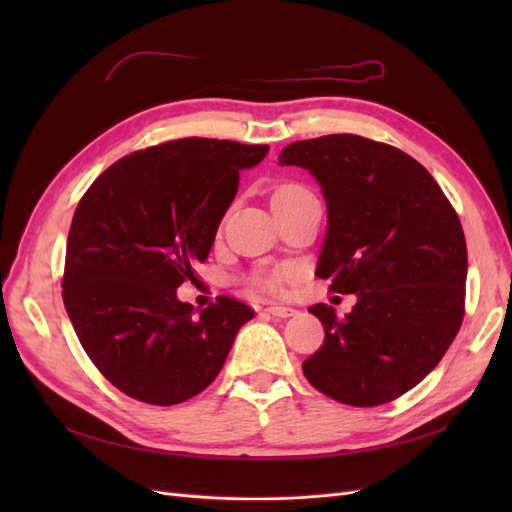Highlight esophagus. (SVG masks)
<instances>
[{
	"label": "esophagus",
	"instance_id": "1",
	"mask_svg": "<svg viewBox=\"0 0 512 512\" xmlns=\"http://www.w3.org/2000/svg\"><path fill=\"white\" fill-rule=\"evenodd\" d=\"M265 312L275 316V318H290V316L297 314V309H294V307H284V305H269Z\"/></svg>",
	"mask_w": 512,
	"mask_h": 512
}]
</instances>
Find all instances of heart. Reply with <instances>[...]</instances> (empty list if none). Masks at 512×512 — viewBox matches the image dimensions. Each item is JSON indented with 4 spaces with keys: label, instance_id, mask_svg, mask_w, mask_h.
Here are the masks:
<instances>
[{
    "label": "heart",
    "instance_id": "obj_1",
    "mask_svg": "<svg viewBox=\"0 0 512 512\" xmlns=\"http://www.w3.org/2000/svg\"><path fill=\"white\" fill-rule=\"evenodd\" d=\"M282 190H294V185H288V188H282ZM280 190V192H282ZM299 273V269L297 267H277V269H273V271H265V273H258L256 277H254V284L256 286H260V288H265V290H271V292H277L280 290L288 280H292L294 275Z\"/></svg>",
    "mask_w": 512,
    "mask_h": 512
}]
</instances>
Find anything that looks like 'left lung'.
Returning a JSON list of instances; mask_svg holds the SVG:
<instances>
[{
  "mask_svg": "<svg viewBox=\"0 0 512 512\" xmlns=\"http://www.w3.org/2000/svg\"><path fill=\"white\" fill-rule=\"evenodd\" d=\"M327 203L316 275L356 294L346 318L318 303L324 344L303 374L339 404L371 408L408 393L461 327L468 250L455 209L425 166L391 145L329 134L282 149Z\"/></svg>",
  "mask_w": 512,
  "mask_h": 512,
  "instance_id": "left-lung-1",
  "label": "left lung"
}]
</instances>
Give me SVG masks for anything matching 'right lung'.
I'll list each match as a JSON object with an SVG mask.
<instances>
[{"mask_svg": "<svg viewBox=\"0 0 512 512\" xmlns=\"http://www.w3.org/2000/svg\"><path fill=\"white\" fill-rule=\"evenodd\" d=\"M267 153L269 145L179 138L121 158L81 198L64 305L91 363L121 393L175 406L220 374L254 312L220 297L196 314L177 288L207 260L239 173Z\"/></svg>", "mask_w": 512, "mask_h": 512, "instance_id": "obj_1", "label": "right lung"}]
</instances>
